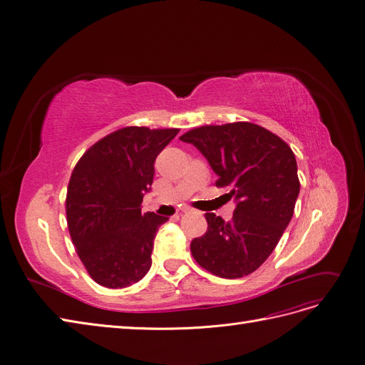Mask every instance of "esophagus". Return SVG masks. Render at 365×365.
Wrapping results in <instances>:
<instances>
[{
	"label": "esophagus",
	"instance_id": "34e87169",
	"mask_svg": "<svg viewBox=\"0 0 365 365\" xmlns=\"http://www.w3.org/2000/svg\"><path fill=\"white\" fill-rule=\"evenodd\" d=\"M182 212H183V213H189V212H192V208L187 207V205H185V207L182 208Z\"/></svg>",
	"mask_w": 365,
	"mask_h": 365
}]
</instances>
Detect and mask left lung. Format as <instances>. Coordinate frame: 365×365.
<instances>
[{
  "label": "left lung",
  "mask_w": 365,
  "mask_h": 365,
  "mask_svg": "<svg viewBox=\"0 0 365 365\" xmlns=\"http://www.w3.org/2000/svg\"><path fill=\"white\" fill-rule=\"evenodd\" d=\"M217 175L216 186L231 189L234 216L225 222L207 213V232L190 242L195 262L216 277L235 279L255 272L274 252L289 226L300 190L292 148L272 131L240 121L186 131Z\"/></svg>",
  "instance_id": "left-lung-1"
}]
</instances>
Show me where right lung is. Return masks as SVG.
Instances as JSON below:
<instances>
[{
	"label": "right lung",
	"mask_w": 365,
	"mask_h": 365,
	"mask_svg": "<svg viewBox=\"0 0 365 365\" xmlns=\"http://www.w3.org/2000/svg\"><path fill=\"white\" fill-rule=\"evenodd\" d=\"M179 128L124 127L88 148L68 185L66 220L88 275L108 289L142 279L150 267L153 238L168 217L142 215L153 163Z\"/></svg>",
	"instance_id": "1"
}]
</instances>
